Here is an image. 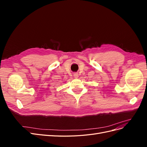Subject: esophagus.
<instances>
[{"label":"esophagus","mask_w":147,"mask_h":147,"mask_svg":"<svg viewBox=\"0 0 147 147\" xmlns=\"http://www.w3.org/2000/svg\"><path fill=\"white\" fill-rule=\"evenodd\" d=\"M74 77H75V78H77L78 77V73H74Z\"/></svg>","instance_id":"1"}]
</instances>
